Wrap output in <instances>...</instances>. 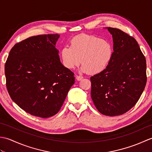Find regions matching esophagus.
<instances>
[{"instance_id": "obj_1", "label": "esophagus", "mask_w": 152, "mask_h": 152, "mask_svg": "<svg viewBox=\"0 0 152 152\" xmlns=\"http://www.w3.org/2000/svg\"><path fill=\"white\" fill-rule=\"evenodd\" d=\"M76 80H78V81H80V80H82L83 79V76H78V75H76Z\"/></svg>"}]
</instances>
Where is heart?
I'll use <instances>...</instances> for the list:
<instances>
[{
    "label": "heart",
    "instance_id": "heart-1",
    "mask_svg": "<svg viewBox=\"0 0 152 152\" xmlns=\"http://www.w3.org/2000/svg\"><path fill=\"white\" fill-rule=\"evenodd\" d=\"M114 50L110 42L88 34H80L71 40L70 47H64L61 52L63 65L74 69L82 61L81 70L96 74L102 72L110 63Z\"/></svg>",
    "mask_w": 152,
    "mask_h": 152
}]
</instances>
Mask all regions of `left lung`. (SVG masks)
Masks as SVG:
<instances>
[{"label":"left lung","mask_w":152,"mask_h":152,"mask_svg":"<svg viewBox=\"0 0 152 152\" xmlns=\"http://www.w3.org/2000/svg\"><path fill=\"white\" fill-rule=\"evenodd\" d=\"M114 53L108 66L90 78L95 107L105 115L129 110L139 100L146 84V61L137 40L120 29L108 27Z\"/></svg>","instance_id":"obj_1"}]
</instances>
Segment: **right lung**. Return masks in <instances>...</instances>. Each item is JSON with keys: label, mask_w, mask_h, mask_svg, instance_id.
Returning <instances> with one entry per match:
<instances>
[{"label": "right lung", "mask_w": 152, "mask_h": 152, "mask_svg": "<svg viewBox=\"0 0 152 152\" xmlns=\"http://www.w3.org/2000/svg\"><path fill=\"white\" fill-rule=\"evenodd\" d=\"M57 34L34 36L15 44L5 63L12 101L33 115L47 118L60 110L74 83V74L61 63Z\"/></svg>", "instance_id": "1"}]
</instances>
